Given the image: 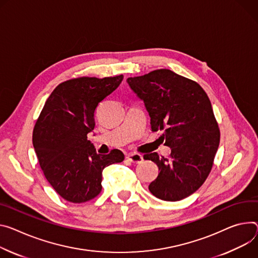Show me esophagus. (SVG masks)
Instances as JSON below:
<instances>
[{
	"mask_svg": "<svg viewBox=\"0 0 258 258\" xmlns=\"http://www.w3.org/2000/svg\"><path fill=\"white\" fill-rule=\"evenodd\" d=\"M126 158H127V160H130L133 163H140L143 161V156L139 153H130L126 156Z\"/></svg>",
	"mask_w": 258,
	"mask_h": 258,
	"instance_id": "1",
	"label": "esophagus"
}]
</instances>
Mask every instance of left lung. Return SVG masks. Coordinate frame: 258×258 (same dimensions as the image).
I'll return each mask as SVG.
<instances>
[{
    "mask_svg": "<svg viewBox=\"0 0 258 258\" xmlns=\"http://www.w3.org/2000/svg\"><path fill=\"white\" fill-rule=\"evenodd\" d=\"M127 83L144 101L151 131L171 147L170 156L144 154L155 162L158 176L149 184L150 192L162 201L176 202L196 192L212 170L220 142V131L212 105L202 86L171 70L159 69Z\"/></svg>",
    "mask_w": 258,
    "mask_h": 258,
    "instance_id": "left-lung-1",
    "label": "left lung"
}]
</instances>
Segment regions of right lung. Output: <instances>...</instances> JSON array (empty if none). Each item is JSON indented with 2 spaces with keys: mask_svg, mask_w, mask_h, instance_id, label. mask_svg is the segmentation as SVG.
I'll return each instance as SVG.
<instances>
[{
  "mask_svg": "<svg viewBox=\"0 0 258 258\" xmlns=\"http://www.w3.org/2000/svg\"><path fill=\"white\" fill-rule=\"evenodd\" d=\"M123 75L78 77L58 84L46 101L33 131L42 172L66 201L80 204L102 191V172L124 154L113 149L98 154L87 140L95 128L98 105L119 86Z\"/></svg>",
  "mask_w": 258,
  "mask_h": 258,
  "instance_id": "right-lung-1",
  "label": "right lung"
}]
</instances>
